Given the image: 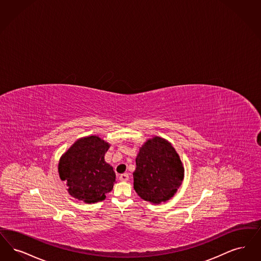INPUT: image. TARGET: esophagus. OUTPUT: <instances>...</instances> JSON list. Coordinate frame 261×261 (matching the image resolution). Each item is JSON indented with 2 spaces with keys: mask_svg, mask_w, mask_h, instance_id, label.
<instances>
[{
  "mask_svg": "<svg viewBox=\"0 0 261 261\" xmlns=\"http://www.w3.org/2000/svg\"><path fill=\"white\" fill-rule=\"evenodd\" d=\"M119 178H120L121 181H127L128 180V174L127 173H123V174L120 175Z\"/></svg>",
  "mask_w": 261,
  "mask_h": 261,
  "instance_id": "1",
  "label": "esophagus"
}]
</instances>
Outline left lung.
I'll list each match as a JSON object with an SVG mask.
<instances>
[{
    "mask_svg": "<svg viewBox=\"0 0 261 261\" xmlns=\"http://www.w3.org/2000/svg\"><path fill=\"white\" fill-rule=\"evenodd\" d=\"M134 188L138 196L153 204L166 202L181 185L184 169L169 141L161 137L149 139L136 159Z\"/></svg>",
    "mask_w": 261,
    "mask_h": 261,
    "instance_id": "1",
    "label": "left lung"
}]
</instances>
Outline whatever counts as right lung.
<instances>
[{
	"label": "right lung",
	"mask_w": 261,
	"mask_h": 261,
	"mask_svg": "<svg viewBox=\"0 0 261 261\" xmlns=\"http://www.w3.org/2000/svg\"><path fill=\"white\" fill-rule=\"evenodd\" d=\"M109 144L98 136L77 140L61 157L58 172L66 181L72 197L85 203H96L105 199L113 189L116 174L104 156Z\"/></svg>",
	"instance_id": "right-lung-1"
}]
</instances>
